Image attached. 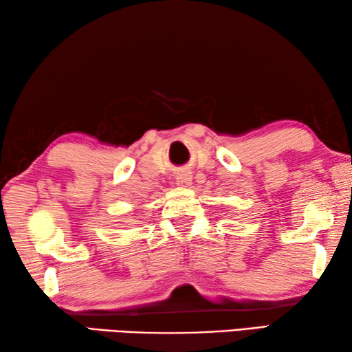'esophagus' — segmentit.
<instances>
[{"mask_svg":"<svg viewBox=\"0 0 352 352\" xmlns=\"http://www.w3.org/2000/svg\"><path fill=\"white\" fill-rule=\"evenodd\" d=\"M176 184H177V186H181V187H188L190 184H192V175H190V173H186V171L179 173V175H177V177H176Z\"/></svg>","mask_w":352,"mask_h":352,"instance_id":"34e87169","label":"esophagus"}]
</instances>
